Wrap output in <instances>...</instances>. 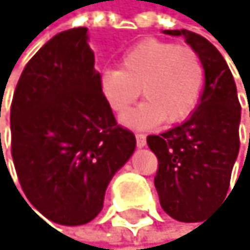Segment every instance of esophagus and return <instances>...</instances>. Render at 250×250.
<instances>
[{
	"instance_id": "esophagus-1",
	"label": "esophagus",
	"mask_w": 250,
	"mask_h": 250,
	"mask_svg": "<svg viewBox=\"0 0 250 250\" xmlns=\"http://www.w3.org/2000/svg\"><path fill=\"white\" fill-rule=\"evenodd\" d=\"M136 141H137V147L139 148L145 147V144H147V139H145L144 134H136Z\"/></svg>"
}]
</instances>
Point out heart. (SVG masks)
I'll use <instances>...</instances> for the list:
<instances>
[{"label": "heart", "mask_w": 250, "mask_h": 250, "mask_svg": "<svg viewBox=\"0 0 250 250\" xmlns=\"http://www.w3.org/2000/svg\"><path fill=\"white\" fill-rule=\"evenodd\" d=\"M205 69L202 60L189 46L147 38L136 43L121 58V69L102 76V92L108 105L124 114L139 95L141 106L123 118L134 129H150L162 121L174 124L194 111L202 93Z\"/></svg>", "instance_id": "b5f03b06"}]
</instances>
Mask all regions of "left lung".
<instances>
[{"instance_id":"8db88e82","label":"left lung","mask_w":250,"mask_h":250,"mask_svg":"<svg viewBox=\"0 0 250 250\" xmlns=\"http://www.w3.org/2000/svg\"><path fill=\"white\" fill-rule=\"evenodd\" d=\"M163 34L184 37L197 51L205 82L197 106L184 123L147 137L158 158L155 188L160 205L171 218L197 223L225 200L229 189L239 153L241 105L233 74L207 38L184 29Z\"/></svg>"}]
</instances>
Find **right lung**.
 <instances>
[{
  "label": "right lung",
  "mask_w": 250,
  "mask_h": 250,
  "mask_svg": "<svg viewBox=\"0 0 250 250\" xmlns=\"http://www.w3.org/2000/svg\"><path fill=\"white\" fill-rule=\"evenodd\" d=\"M11 136L22 190L43 216L77 226L102 212L136 137L103 95L85 27L55 35L27 62L12 98Z\"/></svg>",
  "instance_id": "right-lung-1"
}]
</instances>
